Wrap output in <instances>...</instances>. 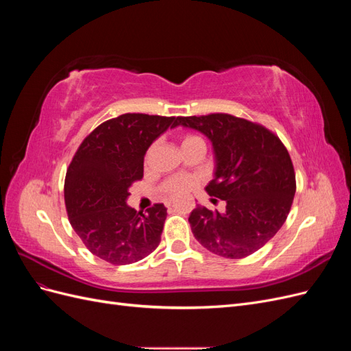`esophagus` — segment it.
Here are the masks:
<instances>
[{"mask_svg": "<svg viewBox=\"0 0 351 351\" xmlns=\"http://www.w3.org/2000/svg\"><path fill=\"white\" fill-rule=\"evenodd\" d=\"M165 205H167V208H171L173 206V200H167Z\"/></svg>", "mask_w": 351, "mask_h": 351, "instance_id": "esophagus-1", "label": "esophagus"}]
</instances>
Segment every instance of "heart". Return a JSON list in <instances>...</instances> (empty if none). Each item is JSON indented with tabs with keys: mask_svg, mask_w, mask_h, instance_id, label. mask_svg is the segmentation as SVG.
Masks as SVG:
<instances>
[{
	"mask_svg": "<svg viewBox=\"0 0 351 351\" xmlns=\"http://www.w3.org/2000/svg\"><path fill=\"white\" fill-rule=\"evenodd\" d=\"M197 141H202L199 136L186 134V136H183L182 146H186L189 143H193ZM197 183H199V180L193 176H184V174L173 176V177H168L162 183L161 192H164L169 197H177V196H182V195H186L187 192H190V190L197 186Z\"/></svg>",
	"mask_w": 351,
	"mask_h": 351,
	"instance_id": "obj_1",
	"label": "heart"
}]
</instances>
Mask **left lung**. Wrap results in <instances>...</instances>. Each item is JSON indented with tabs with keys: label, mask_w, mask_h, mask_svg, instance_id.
<instances>
[{
	"label": "left lung",
	"mask_w": 351,
	"mask_h": 351,
	"mask_svg": "<svg viewBox=\"0 0 351 351\" xmlns=\"http://www.w3.org/2000/svg\"><path fill=\"white\" fill-rule=\"evenodd\" d=\"M178 124L212 142L217 169L206 192L227 204L222 214L197 205L189 217L193 236L222 258L249 256L277 234L291 209L295 173L289 151L267 127L231 114L177 117Z\"/></svg>",
	"instance_id": "obj_1"
}]
</instances>
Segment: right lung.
<instances>
[{
  "label": "right lung",
  "instance_id": "add662e5",
  "mask_svg": "<svg viewBox=\"0 0 351 351\" xmlns=\"http://www.w3.org/2000/svg\"><path fill=\"white\" fill-rule=\"evenodd\" d=\"M176 117L127 112L104 121L80 143L67 168L64 200L69 221L95 256L129 265L161 241L167 208L143 212L127 206L129 187L142 180L147 147Z\"/></svg>",
  "mask_w": 351,
  "mask_h": 351
}]
</instances>
